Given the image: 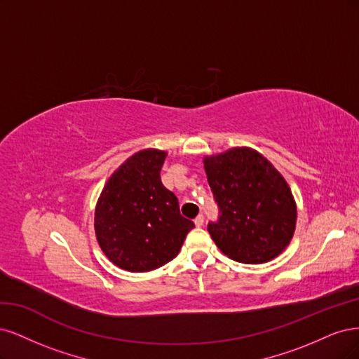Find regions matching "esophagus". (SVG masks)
<instances>
[{"instance_id":"1","label":"esophagus","mask_w":359,"mask_h":359,"mask_svg":"<svg viewBox=\"0 0 359 359\" xmlns=\"http://www.w3.org/2000/svg\"><path fill=\"white\" fill-rule=\"evenodd\" d=\"M194 222H195L196 226H203V224H204V216H203V215H198V216H196V217L194 219Z\"/></svg>"}]
</instances>
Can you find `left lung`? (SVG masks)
Segmentation results:
<instances>
[{
  "label": "left lung",
  "mask_w": 359,
  "mask_h": 359,
  "mask_svg": "<svg viewBox=\"0 0 359 359\" xmlns=\"http://www.w3.org/2000/svg\"><path fill=\"white\" fill-rule=\"evenodd\" d=\"M207 180L219 207L207 229L231 259L262 264L289 245L297 205L286 180L267 158L250 147L205 156Z\"/></svg>",
  "instance_id": "obj_1"
}]
</instances>
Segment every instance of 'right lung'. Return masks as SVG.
<instances>
[{
	"instance_id": "add662e5",
	"label": "right lung",
	"mask_w": 359,
	"mask_h": 359,
	"mask_svg": "<svg viewBox=\"0 0 359 359\" xmlns=\"http://www.w3.org/2000/svg\"><path fill=\"white\" fill-rule=\"evenodd\" d=\"M167 152L144 149L113 172L95 207L101 250L119 269L143 273L177 257L195 226L179 210L177 196L161 182Z\"/></svg>"
}]
</instances>
